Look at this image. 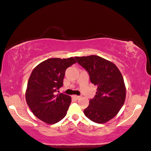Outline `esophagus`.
I'll list each match as a JSON object with an SVG mask.
<instances>
[{"label": "esophagus", "mask_w": 151, "mask_h": 151, "mask_svg": "<svg viewBox=\"0 0 151 151\" xmlns=\"http://www.w3.org/2000/svg\"><path fill=\"white\" fill-rule=\"evenodd\" d=\"M72 97L74 99H75V100H78V99L80 98V97H80V96H78V95H73L72 96Z\"/></svg>", "instance_id": "obj_1"}]
</instances>
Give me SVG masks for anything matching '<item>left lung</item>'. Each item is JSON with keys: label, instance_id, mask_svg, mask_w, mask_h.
<instances>
[{"label": "left lung", "instance_id": "1", "mask_svg": "<svg viewBox=\"0 0 151 151\" xmlns=\"http://www.w3.org/2000/svg\"><path fill=\"white\" fill-rule=\"evenodd\" d=\"M75 58L88 72L92 84L97 87L95 97L89 101L84 114L95 123H106L118 114L126 98L122 74L114 63L99 56Z\"/></svg>", "mask_w": 151, "mask_h": 151}]
</instances>
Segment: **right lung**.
Instances as JSON below:
<instances>
[{
    "instance_id": "add662e5",
    "label": "right lung",
    "mask_w": 151,
    "mask_h": 151,
    "mask_svg": "<svg viewBox=\"0 0 151 151\" xmlns=\"http://www.w3.org/2000/svg\"><path fill=\"white\" fill-rule=\"evenodd\" d=\"M76 62L69 58H49L33 69L25 93L27 103L35 116L47 124H55L65 116L71 98L55 92L63 86L67 68Z\"/></svg>"
}]
</instances>
